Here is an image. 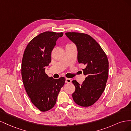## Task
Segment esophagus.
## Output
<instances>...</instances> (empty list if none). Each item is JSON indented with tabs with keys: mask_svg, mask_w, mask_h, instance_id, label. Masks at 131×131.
I'll return each mask as SVG.
<instances>
[{
	"mask_svg": "<svg viewBox=\"0 0 131 131\" xmlns=\"http://www.w3.org/2000/svg\"><path fill=\"white\" fill-rule=\"evenodd\" d=\"M71 82H72V80H71L70 79H69V78L66 79V83H68V84H69V83H70Z\"/></svg>",
	"mask_w": 131,
	"mask_h": 131,
	"instance_id": "obj_1",
	"label": "esophagus"
}]
</instances>
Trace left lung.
Here are the masks:
<instances>
[{
	"instance_id": "obj_1",
	"label": "left lung",
	"mask_w": 131,
	"mask_h": 131,
	"mask_svg": "<svg viewBox=\"0 0 131 131\" xmlns=\"http://www.w3.org/2000/svg\"><path fill=\"white\" fill-rule=\"evenodd\" d=\"M66 35L77 47L78 62L86 66L83 72L87 77L82 84L73 81L75 87L72 94L73 100L80 106H91L99 100L105 90L109 72L108 58L100 45L89 35L68 32Z\"/></svg>"
}]
</instances>
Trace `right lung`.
<instances>
[{
	"label": "right lung",
	"mask_w": 131,
	"mask_h": 131,
	"mask_svg": "<svg viewBox=\"0 0 131 131\" xmlns=\"http://www.w3.org/2000/svg\"><path fill=\"white\" fill-rule=\"evenodd\" d=\"M63 33L45 31L34 38L23 54L21 74L23 85L32 103L41 112L52 109L64 85V77H49L45 67L51 62V52Z\"/></svg>",
	"instance_id": "1"
}]
</instances>
